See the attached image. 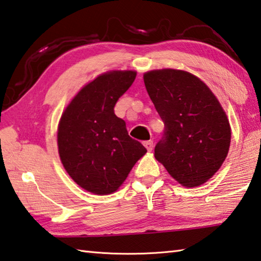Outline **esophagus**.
<instances>
[{
	"label": "esophagus",
	"instance_id": "34e87169",
	"mask_svg": "<svg viewBox=\"0 0 261 261\" xmlns=\"http://www.w3.org/2000/svg\"><path fill=\"white\" fill-rule=\"evenodd\" d=\"M143 144H144V147H145V149H147L149 152H150V151H151V150H152V148H153V142H152V141H147V142H144Z\"/></svg>",
	"mask_w": 261,
	"mask_h": 261
}]
</instances>
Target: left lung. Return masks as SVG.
<instances>
[{"label":"left lung","mask_w":261,"mask_h":261,"mask_svg":"<svg viewBox=\"0 0 261 261\" xmlns=\"http://www.w3.org/2000/svg\"><path fill=\"white\" fill-rule=\"evenodd\" d=\"M145 88L165 123L154 158L187 188L204 185L229 151L231 128L212 90L190 72L176 68L143 74Z\"/></svg>","instance_id":"obj_1"}]
</instances>
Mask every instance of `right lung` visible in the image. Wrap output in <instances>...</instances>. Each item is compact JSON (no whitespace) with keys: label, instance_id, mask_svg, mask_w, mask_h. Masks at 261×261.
I'll list each match as a JSON object with an SVG mask.
<instances>
[{"label":"right lung","instance_id":"1","mask_svg":"<svg viewBox=\"0 0 261 261\" xmlns=\"http://www.w3.org/2000/svg\"><path fill=\"white\" fill-rule=\"evenodd\" d=\"M135 77L133 70L102 73L77 91L59 119V158L71 179L88 193H116L147 153L113 111Z\"/></svg>","mask_w":261,"mask_h":261}]
</instances>
